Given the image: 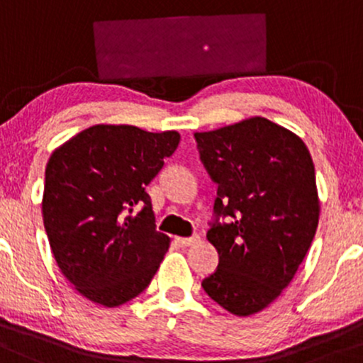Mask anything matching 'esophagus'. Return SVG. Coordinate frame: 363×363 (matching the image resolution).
Masks as SVG:
<instances>
[{
	"mask_svg": "<svg viewBox=\"0 0 363 363\" xmlns=\"http://www.w3.org/2000/svg\"><path fill=\"white\" fill-rule=\"evenodd\" d=\"M199 240H201V236L194 235V236H189V238H177V242L180 243L182 247H190V245H194V243H197Z\"/></svg>",
	"mask_w": 363,
	"mask_h": 363,
	"instance_id": "1",
	"label": "esophagus"
}]
</instances>
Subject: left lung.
<instances>
[{
	"label": "left lung",
	"instance_id": "obj_1",
	"mask_svg": "<svg viewBox=\"0 0 363 363\" xmlns=\"http://www.w3.org/2000/svg\"><path fill=\"white\" fill-rule=\"evenodd\" d=\"M195 140L218 185L207 240L219 264L202 288L228 312L252 315L290 284L315 235L320 206L311 152L298 135L260 116L197 132Z\"/></svg>",
	"mask_w": 363,
	"mask_h": 363
}]
</instances>
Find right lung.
Here are the masks:
<instances>
[{
  "label": "right lung",
  "instance_id": "obj_1",
  "mask_svg": "<svg viewBox=\"0 0 363 363\" xmlns=\"http://www.w3.org/2000/svg\"><path fill=\"white\" fill-rule=\"evenodd\" d=\"M178 144L174 130L94 125L51 154L44 228L60 271L91 302L127 303L160 269L169 238L156 230L145 186ZM137 203L141 213L132 215Z\"/></svg>",
  "mask_w": 363,
  "mask_h": 363
}]
</instances>
